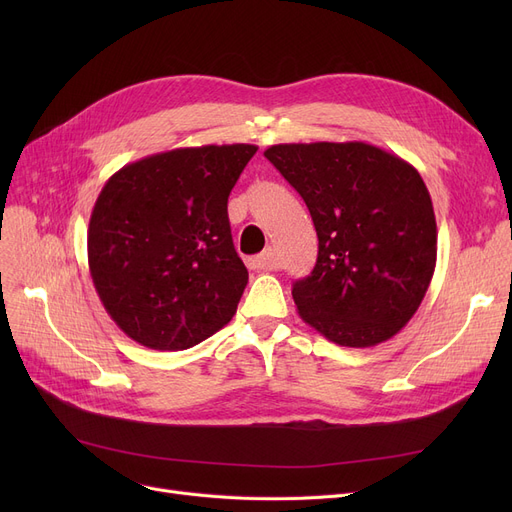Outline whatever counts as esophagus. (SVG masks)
<instances>
[{
  "label": "esophagus",
  "instance_id": "1",
  "mask_svg": "<svg viewBox=\"0 0 512 512\" xmlns=\"http://www.w3.org/2000/svg\"><path fill=\"white\" fill-rule=\"evenodd\" d=\"M272 263H274V253H272V249H267V251L255 255V257H251V259H247L249 270H267V267H272Z\"/></svg>",
  "mask_w": 512,
  "mask_h": 512
}]
</instances>
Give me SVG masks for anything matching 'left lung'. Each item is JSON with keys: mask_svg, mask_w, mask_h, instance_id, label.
<instances>
[{"mask_svg": "<svg viewBox=\"0 0 512 512\" xmlns=\"http://www.w3.org/2000/svg\"><path fill=\"white\" fill-rule=\"evenodd\" d=\"M263 155L303 197L319 238L311 276L292 286L301 319L348 348L390 340L436 270V215L419 172L363 141L284 143Z\"/></svg>", "mask_w": 512, "mask_h": 512, "instance_id": "1", "label": "left lung"}]
</instances>
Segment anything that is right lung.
<instances>
[{"mask_svg":"<svg viewBox=\"0 0 512 512\" xmlns=\"http://www.w3.org/2000/svg\"><path fill=\"white\" fill-rule=\"evenodd\" d=\"M257 147L155 153L110 176L87 232L89 272L116 326L153 351H184L222 330L249 282L228 197Z\"/></svg>","mask_w":512,"mask_h":512,"instance_id":"add662e5","label":"right lung"}]
</instances>
